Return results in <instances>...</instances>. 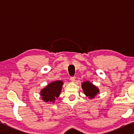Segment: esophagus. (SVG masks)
I'll return each instance as SVG.
<instances>
[{
  "instance_id": "obj_1",
  "label": "esophagus",
  "mask_w": 134,
  "mask_h": 134,
  "mask_svg": "<svg viewBox=\"0 0 134 134\" xmlns=\"http://www.w3.org/2000/svg\"><path fill=\"white\" fill-rule=\"evenodd\" d=\"M70 81H72V82H74V81H76V77H71L70 78Z\"/></svg>"
}]
</instances>
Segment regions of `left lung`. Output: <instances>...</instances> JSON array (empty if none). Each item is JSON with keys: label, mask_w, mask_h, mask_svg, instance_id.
<instances>
[{"label": "left lung", "mask_w": 134, "mask_h": 134, "mask_svg": "<svg viewBox=\"0 0 134 134\" xmlns=\"http://www.w3.org/2000/svg\"><path fill=\"white\" fill-rule=\"evenodd\" d=\"M81 87L84 93L90 99H94L100 92L98 87L89 81H86L81 83Z\"/></svg>", "instance_id": "8db88e82"}]
</instances>
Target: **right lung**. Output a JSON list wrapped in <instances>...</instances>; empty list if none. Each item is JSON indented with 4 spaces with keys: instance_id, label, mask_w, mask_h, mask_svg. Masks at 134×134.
Instances as JSON below:
<instances>
[{
    "instance_id": "add662e5",
    "label": "right lung",
    "mask_w": 134,
    "mask_h": 134,
    "mask_svg": "<svg viewBox=\"0 0 134 134\" xmlns=\"http://www.w3.org/2000/svg\"><path fill=\"white\" fill-rule=\"evenodd\" d=\"M63 83L62 80L54 81L43 88L40 92V96L42 100L48 103L55 102V99L61 93Z\"/></svg>"
}]
</instances>
